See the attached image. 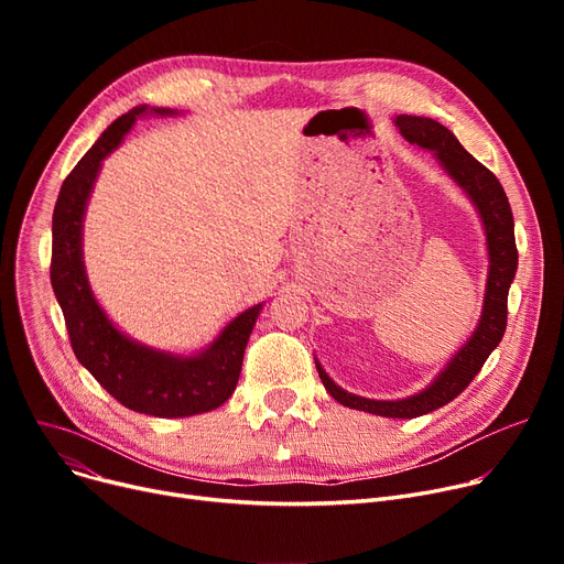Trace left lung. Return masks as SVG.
I'll return each mask as SVG.
<instances>
[{"instance_id": "left-lung-1", "label": "left lung", "mask_w": 564, "mask_h": 564, "mask_svg": "<svg viewBox=\"0 0 564 564\" xmlns=\"http://www.w3.org/2000/svg\"><path fill=\"white\" fill-rule=\"evenodd\" d=\"M395 126L400 134L413 143L430 151L441 169L446 171L453 181L462 187L468 200L476 205V210L485 226L487 237V253H489V270L485 285V304L482 315L478 319L476 332L455 351V357L448 361L430 387L402 400H370L347 393L338 383L324 372L319 361L315 359V368L319 379L329 395L343 406L359 409L366 413L383 419H416L423 413H430L443 404L453 402L468 383L473 381L489 359V354L498 347L506 334L508 324V292L517 274V245H514V217L510 210V200L506 189L500 187L498 177L482 166L476 158L464 151V145L455 139V134L432 121L425 116H398Z\"/></svg>"}]
</instances>
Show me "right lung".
I'll return each mask as SVG.
<instances>
[{"label": "right lung", "instance_id": "add662e5", "mask_svg": "<svg viewBox=\"0 0 564 564\" xmlns=\"http://www.w3.org/2000/svg\"><path fill=\"white\" fill-rule=\"evenodd\" d=\"M145 113L169 116L175 111L139 105L116 118L64 181L52 215L50 279L66 317L75 357L100 387L123 406L145 416L185 419L213 411L232 395L262 304L230 319L210 345L189 357L148 347L126 336L98 304L84 270L86 203L102 160L123 143L137 118Z\"/></svg>", "mask_w": 564, "mask_h": 564}]
</instances>
